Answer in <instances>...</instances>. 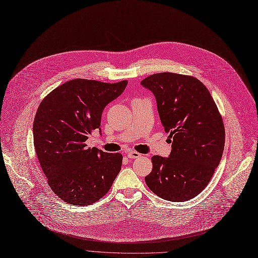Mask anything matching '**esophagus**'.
Returning <instances> with one entry per match:
<instances>
[{"mask_svg":"<svg viewBox=\"0 0 258 258\" xmlns=\"http://www.w3.org/2000/svg\"><path fill=\"white\" fill-rule=\"evenodd\" d=\"M126 156H127V158H130V159H136V158L141 157V154H139V153H137V152H135V151H131V152H128V153L126 154Z\"/></svg>","mask_w":258,"mask_h":258,"instance_id":"obj_1","label":"esophagus"}]
</instances>
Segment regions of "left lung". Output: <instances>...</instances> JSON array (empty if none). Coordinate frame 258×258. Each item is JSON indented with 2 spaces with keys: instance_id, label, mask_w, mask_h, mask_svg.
Listing matches in <instances>:
<instances>
[{
  "instance_id": "obj_1",
  "label": "left lung",
  "mask_w": 258,
  "mask_h": 258,
  "mask_svg": "<svg viewBox=\"0 0 258 258\" xmlns=\"http://www.w3.org/2000/svg\"><path fill=\"white\" fill-rule=\"evenodd\" d=\"M141 86L155 95L161 122L172 139L168 158H152L145 183L164 200H191L207 186L223 156L225 128L218 106L192 76L158 73Z\"/></svg>"
}]
</instances>
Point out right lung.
<instances>
[{
	"label": "right lung",
	"instance_id": "1",
	"mask_svg": "<svg viewBox=\"0 0 258 258\" xmlns=\"http://www.w3.org/2000/svg\"><path fill=\"white\" fill-rule=\"evenodd\" d=\"M127 81L116 84L73 79L40 102L33 122L36 156L53 192L66 203L87 206L110 190L122 165V155L87 147L100 130L103 108L119 97Z\"/></svg>",
	"mask_w": 258,
	"mask_h": 258
}]
</instances>
